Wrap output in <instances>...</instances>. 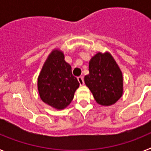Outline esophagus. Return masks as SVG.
<instances>
[{
	"label": "esophagus",
	"instance_id": "34e87169",
	"mask_svg": "<svg viewBox=\"0 0 151 151\" xmlns=\"http://www.w3.org/2000/svg\"><path fill=\"white\" fill-rule=\"evenodd\" d=\"M78 82H79L80 85H84V78H83V77H82V76L78 77Z\"/></svg>",
	"mask_w": 151,
	"mask_h": 151
}]
</instances>
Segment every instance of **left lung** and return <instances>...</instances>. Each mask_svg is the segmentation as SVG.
I'll return each instance as SVG.
<instances>
[{
  "label": "left lung",
  "instance_id": "8db88e82",
  "mask_svg": "<svg viewBox=\"0 0 151 151\" xmlns=\"http://www.w3.org/2000/svg\"><path fill=\"white\" fill-rule=\"evenodd\" d=\"M88 70L85 83L98 104L110 106L120 99L123 94L122 73L109 52H98L93 56Z\"/></svg>",
  "mask_w": 151,
  "mask_h": 151
}]
</instances>
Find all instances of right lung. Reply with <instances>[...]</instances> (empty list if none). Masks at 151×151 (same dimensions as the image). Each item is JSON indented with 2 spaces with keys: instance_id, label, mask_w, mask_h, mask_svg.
<instances>
[{
  "instance_id": "1",
  "label": "right lung",
  "mask_w": 151,
  "mask_h": 151,
  "mask_svg": "<svg viewBox=\"0 0 151 151\" xmlns=\"http://www.w3.org/2000/svg\"><path fill=\"white\" fill-rule=\"evenodd\" d=\"M64 58L62 50H52L38 77V90L41 101L60 110L70 104L79 87V82L73 76L71 66Z\"/></svg>"
}]
</instances>
